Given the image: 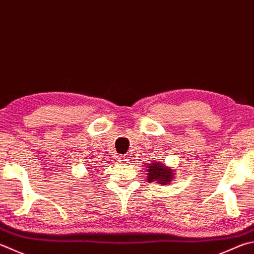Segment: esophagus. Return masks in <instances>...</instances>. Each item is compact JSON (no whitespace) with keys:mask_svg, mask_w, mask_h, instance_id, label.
Wrapping results in <instances>:
<instances>
[{"mask_svg":"<svg viewBox=\"0 0 254 254\" xmlns=\"http://www.w3.org/2000/svg\"><path fill=\"white\" fill-rule=\"evenodd\" d=\"M119 162L120 163H127V161H128V158L127 155H119Z\"/></svg>","mask_w":254,"mask_h":254,"instance_id":"34e87169","label":"esophagus"}]
</instances>
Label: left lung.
I'll list each match as a JSON object with an SVG mask.
<instances>
[{"label":"left lung","mask_w":254,"mask_h":254,"mask_svg":"<svg viewBox=\"0 0 254 254\" xmlns=\"http://www.w3.org/2000/svg\"><path fill=\"white\" fill-rule=\"evenodd\" d=\"M147 181L156 182L159 184H169L174 177L173 170L160 162L147 164Z\"/></svg>","instance_id":"obj_1"}]
</instances>
